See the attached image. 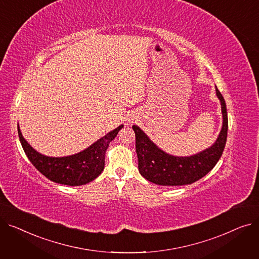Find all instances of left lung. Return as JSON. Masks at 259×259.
<instances>
[{"mask_svg":"<svg viewBox=\"0 0 259 259\" xmlns=\"http://www.w3.org/2000/svg\"><path fill=\"white\" fill-rule=\"evenodd\" d=\"M216 95L222 104L223 127L216 142L206 150L191 156H173L159 149L145 132L133 125L135 148L142 176L156 185H190L208 174L220 160L227 142L228 114L225 99L216 88Z\"/></svg>","mask_w":259,"mask_h":259,"instance_id":"1","label":"left lung"}]
</instances>
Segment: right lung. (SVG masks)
Masks as SVG:
<instances>
[{
	"label": "right lung",
	"mask_w": 259,
	"mask_h": 259,
	"mask_svg": "<svg viewBox=\"0 0 259 259\" xmlns=\"http://www.w3.org/2000/svg\"><path fill=\"white\" fill-rule=\"evenodd\" d=\"M122 127L120 125L107 133L81 152L64 157H50L38 153L25 141L19 125L18 133L27 157L48 180L67 186H80L92 182L102 173L107 148Z\"/></svg>",
	"instance_id": "add662e5"
}]
</instances>
